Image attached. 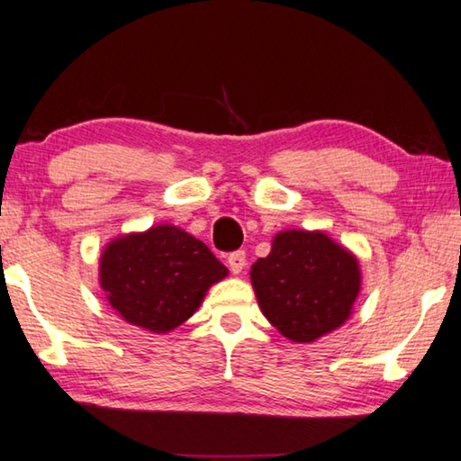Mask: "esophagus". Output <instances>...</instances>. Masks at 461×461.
Instances as JSON below:
<instances>
[{
	"label": "esophagus",
	"mask_w": 461,
	"mask_h": 461,
	"mask_svg": "<svg viewBox=\"0 0 461 461\" xmlns=\"http://www.w3.org/2000/svg\"><path fill=\"white\" fill-rule=\"evenodd\" d=\"M228 267H230L233 275H240V272L246 268V252H244V249H238V252H231L228 256Z\"/></svg>",
	"instance_id": "34e87169"
}]
</instances>
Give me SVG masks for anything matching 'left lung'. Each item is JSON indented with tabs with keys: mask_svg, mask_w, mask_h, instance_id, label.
Listing matches in <instances>:
<instances>
[{
	"mask_svg": "<svg viewBox=\"0 0 461 461\" xmlns=\"http://www.w3.org/2000/svg\"><path fill=\"white\" fill-rule=\"evenodd\" d=\"M264 317L296 343H309L348 321L360 293V264L323 231L286 230L249 270Z\"/></svg>",
	"mask_w": 461,
	"mask_h": 461,
	"instance_id": "left-lung-1",
	"label": "left lung"
}]
</instances>
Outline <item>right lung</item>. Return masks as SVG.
Listing matches in <instances>:
<instances>
[{"mask_svg":"<svg viewBox=\"0 0 461 461\" xmlns=\"http://www.w3.org/2000/svg\"><path fill=\"white\" fill-rule=\"evenodd\" d=\"M228 268L201 240L175 225H154L105 246L99 283L112 309L136 327L167 333L199 309Z\"/></svg>","mask_w":461,"mask_h":461,"instance_id":"right-lung-1","label":"right lung"}]
</instances>
